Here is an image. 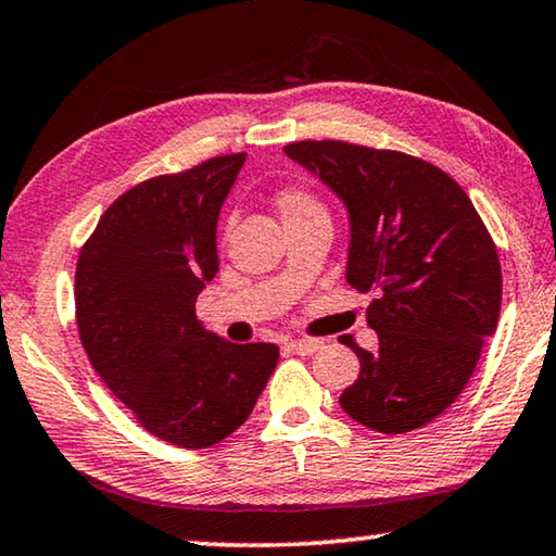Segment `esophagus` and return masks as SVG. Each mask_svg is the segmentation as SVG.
Listing matches in <instances>:
<instances>
[{"instance_id":"34e87169","label":"esophagus","mask_w":556,"mask_h":556,"mask_svg":"<svg viewBox=\"0 0 556 556\" xmlns=\"http://www.w3.org/2000/svg\"><path fill=\"white\" fill-rule=\"evenodd\" d=\"M321 339H296V342H289L287 346L292 350L294 354H302V357H309V354L319 352L321 350Z\"/></svg>"}]
</instances>
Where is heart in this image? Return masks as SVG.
<instances>
[{
  "mask_svg": "<svg viewBox=\"0 0 556 556\" xmlns=\"http://www.w3.org/2000/svg\"><path fill=\"white\" fill-rule=\"evenodd\" d=\"M275 202L285 225L300 219H329L325 202L304 187H281Z\"/></svg>",
  "mask_w": 556,
  "mask_h": 556,
  "instance_id": "b5f03b06",
  "label": "heart"
}]
</instances>
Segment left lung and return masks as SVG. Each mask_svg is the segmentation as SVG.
<instances>
[{"label":"left lung","mask_w":556,"mask_h":556,"mask_svg":"<svg viewBox=\"0 0 556 556\" xmlns=\"http://www.w3.org/2000/svg\"><path fill=\"white\" fill-rule=\"evenodd\" d=\"M344 199L352 219L346 281L375 292L371 354L350 334L359 377L339 404L359 425L404 434L437 419L467 387L502 309L496 244L467 192L419 156L304 139L285 147Z\"/></svg>","instance_id":"obj_1"}]
</instances>
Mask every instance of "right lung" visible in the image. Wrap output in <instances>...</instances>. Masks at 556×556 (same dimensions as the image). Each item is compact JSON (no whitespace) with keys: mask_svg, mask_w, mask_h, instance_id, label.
Here are the masks:
<instances>
[{"mask_svg":"<svg viewBox=\"0 0 556 556\" xmlns=\"http://www.w3.org/2000/svg\"><path fill=\"white\" fill-rule=\"evenodd\" d=\"M244 152L156 174L106 206L81 247L74 314L102 382L162 442L204 450L250 417L279 346L206 331L197 296L217 275V219Z\"/></svg>","mask_w":556,"mask_h":556,"instance_id":"right-lung-1","label":"right lung"}]
</instances>
